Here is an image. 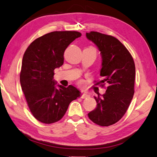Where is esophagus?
Instances as JSON below:
<instances>
[{"mask_svg": "<svg viewBox=\"0 0 157 157\" xmlns=\"http://www.w3.org/2000/svg\"><path fill=\"white\" fill-rule=\"evenodd\" d=\"M89 97H90V96L87 93H83L82 95L81 96L82 98H89Z\"/></svg>", "mask_w": 157, "mask_h": 157, "instance_id": "1", "label": "esophagus"}]
</instances>
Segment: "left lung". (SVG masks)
<instances>
[{
  "mask_svg": "<svg viewBox=\"0 0 157 157\" xmlns=\"http://www.w3.org/2000/svg\"><path fill=\"white\" fill-rule=\"evenodd\" d=\"M86 37L97 46L101 56L103 79L96 85L108 86L101 96H94L97 107L88 117L98 125L108 126L122 118L132 100L135 65L128 49L116 38L95 31L86 33Z\"/></svg>",
  "mask_w": 157,
  "mask_h": 157,
  "instance_id": "1",
  "label": "left lung"
}]
</instances>
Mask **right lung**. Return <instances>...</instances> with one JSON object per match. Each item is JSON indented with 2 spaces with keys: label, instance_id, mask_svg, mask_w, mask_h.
Here are the masks:
<instances>
[{
  "label": "right lung",
  "instance_id": "obj_1",
  "mask_svg": "<svg viewBox=\"0 0 157 157\" xmlns=\"http://www.w3.org/2000/svg\"><path fill=\"white\" fill-rule=\"evenodd\" d=\"M82 34L77 31H53L33 41L22 61L20 82L28 106L39 122L52 124L61 120L71 101L81 92L71 85H57L54 70L63 64L68 45Z\"/></svg>",
  "mask_w": 157,
  "mask_h": 157
}]
</instances>
